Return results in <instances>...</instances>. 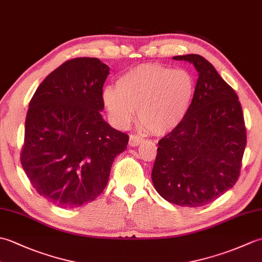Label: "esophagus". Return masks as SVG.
<instances>
[{
	"label": "esophagus",
	"mask_w": 262,
	"mask_h": 262,
	"mask_svg": "<svg viewBox=\"0 0 262 262\" xmlns=\"http://www.w3.org/2000/svg\"><path fill=\"white\" fill-rule=\"evenodd\" d=\"M144 140L142 138V136L137 135V134H130L129 136V145L130 146H137L143 142Z\"/></svg>",
	"instance_id": "esophagus-1"
}]
</instances>
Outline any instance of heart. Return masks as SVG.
Masks as SVG:
<instances>
[{"instance_id":"b5f03b06","label":"heart","mask_w":262,"mask_h":262,"mask_svg":"<svg viewBox=\"0 0 262 262\" xmlns=\"http://www.w3.org/2000/svg\"><path fill=\"white\" fill-rule=\"evenodd\" d=\"M196 93V81L186 70L162 64H143L119 77L117 86H107L102 100L110 119L127 126L135 116L149 133L166 134L186 118Z\"/></svg>"}]
</instances>
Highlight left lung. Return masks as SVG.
Masks as SVG:
<instances>
[{"instance_id": "1", "label": "left lung", "mask_w": 262, "mask_h": 262, "mask_svg": "<svg viewBox=\"0 0 262 262\" xmlns=\"http://www.w3.org/2000/svg\"><path fill=\"white\" fill-rule=\"evenodd\" d=\"M173 59L196 68V93L186 118L159 141L152 181L169 203L199 207L235 185L247 129L235 91L207 59L196 54Z\"/></svg>"}]
</instances>
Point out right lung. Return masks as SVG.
I'll return each mask as SVG.
<instances>
[{
  "label": "right lung",
  "mask_w": 262,
  "mask_h": 262,
  "mask_svg": "<svg viewBox=\"0 0 262 262\" xmlns=\"http://www.w3.org/2000/svg\"><path fill=\"white\" fill-rule=\"evenodd\" d=\"M108 74L98 58L66 60L30 100L20 161L36 191L58 207H79L100 196L115 158L127 147L128 135L100 114Z\"/></svg>",
  "instance_id": "obj_1"
}]
</instances>
